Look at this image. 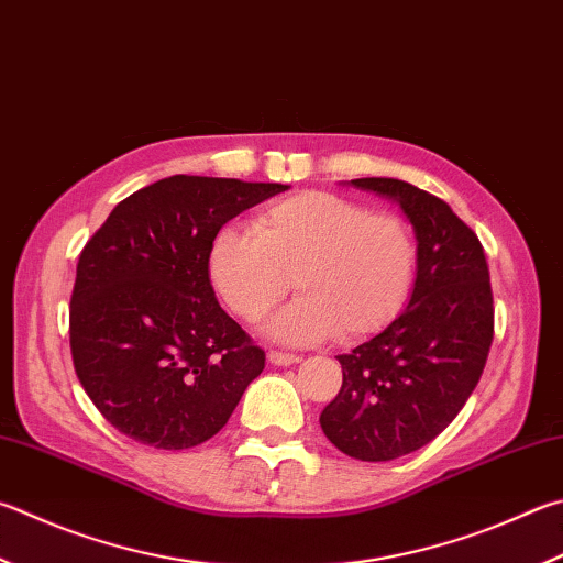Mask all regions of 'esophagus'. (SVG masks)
<instances>
[{"label":"esophagus","mask_w":563,"mask_h":563,"mask_svg":"<svg viewBox=\"0 0 563 563\" xmlns=\"http://www.w3.org/2000/svg\"><path fill=\"white\" fill-rule=\"evenodd\" d=\"M268 362L275 366H290L295 362H300L298 354H290V352H278V350H271L268 352Z\"/></svg>","instance_id":"obj_1"}]
</instances>
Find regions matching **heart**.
Wrapping results in <instances>:
<instances>
[{"instance_id":"1","label":"heart","mask_w":563,"mask_h":563,"mask_svg":"<svg viewBox=\"0 0 563 563\" xmlns=\"http://www.w3.org/2000/svg\"><path fill=\"white\" fill-rule=\"evenodd\" d=\"M416 275L411 223L330 191L265 203L251 231L221 229L209 243L211 285L241 320H263L290 283L302 292L268 327L285 344L384 332L408 308Z\"/></svg>"}]
</instances>
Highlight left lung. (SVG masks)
Listing matches in <instances>:
<instances>
[{"instance_id": "8db88e82", "label": "left lung", "mask_w": 563, "mask_h": 563, "mask_svg": "<svg viewBox=\"0 0 563 563\" xmlns=\"http://www.w3.org/2000/svg\"><path fill=\"white\" fill-rule=\"evenodd\" d=\"M394 199L413 223L418 275L408 308L382 334L340 354L342 388L320 426L344 455L382 463L443 433L483 376L495 334L483 243L443 199L388 177L352 179Z\"/></svg>"}]
</instances>
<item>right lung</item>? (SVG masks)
Returning a JSON list of instances; mask_svg holds the SVG:
<instances>
[{"mask_svg":"<svg viewBox=\"0 0 563 563\" xmlns=\"http://www.w3.org/2000/svg\"><path fill=\"white\" fill-rule=\"evenodd\" d=\"M285 184L175 175L130 194L80 251L70 295L78 382L110 426L162 451L227 426L265 352L221 310L209 243Z\"/></svg>","mask_w":563,"mask_h":563,"instance_id":"1","label":"right lung"}]
</instances>
